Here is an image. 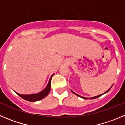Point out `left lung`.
<instances>
[{
    "label": "left lung",
    "instance_id": "left-lung-1",
    "mask_svg": "<svg viewBox=\"0 0 125 125\" xmlns=\"http://www.w3.org/2000/svg\"><path fill=\"white\" fill-rule=\"evenodd\" d=\"M112 87V86H111ZM111 88H110V89H108V91H106L105 93H107V92H108V91H109V90H110V89H111ZM71 91H72L73 93L74 94H76V95H77L78 96H79V97H81V98H83V99H88V98H84V97H83V96H79V95H78V94H76V93H75L74 92H73V91H72V90H71ZM104 93H103V94H100V95H98V96H94V97H93V98H91V99H95V98H98V97H100V96H101V95H103V94H104Z\"/></svg>",
    "mask_w": 125,
    "mask_h": 125
}]
</instances>
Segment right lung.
Wrapping results in <instances>:
<instances>
[{
	"label": "right lung",
	"instance_id": "right-lung-1",
	"mask_svg": "<svg viewBox=\"0 0 125 125\" xmlns=\"http://www.w3.org/2000/svg\"><path fill=\"white\" fill-rule=\"evenodd\" d=\"M52 76L53 75H52L51 76L50 79L49 80V82H48V84H47V86L45 88V89H43L42 91L38 93L32 94H27V95L21 94H19L18 93H16L20 97H21L22 98H23L24 100H27L28 101H32L33 102V101H39V100H42V99L44 98L46 96H47V94H49V91L51 90V78L52 77Z\"/></svg>",
	"mask_w": 125,
	"mask_h": 125
}]
</instances>
